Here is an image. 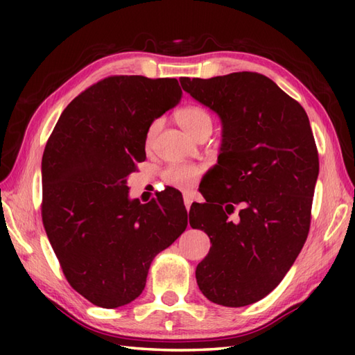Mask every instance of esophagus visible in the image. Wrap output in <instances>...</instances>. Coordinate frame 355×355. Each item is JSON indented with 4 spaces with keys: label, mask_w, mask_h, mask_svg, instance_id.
<instances>
[{
    "label": "esophagus",
    "mask_w": 355,
    "mask_h": 355,
    "mask_svg": "<svg viewBox=\"0 0 355 355\" xmlns=\"http://www.w3.org/2000/svg\"><path fill=\"white\" fill-rule=\"evenodd\" d=\"M183 198H184V206H186V210L187 212H189V209H191V205H192V201H193V197H192V193H184L183 195Z\"/></svg>",
    "instance_id": "esophagus-1"
}]
</instances>
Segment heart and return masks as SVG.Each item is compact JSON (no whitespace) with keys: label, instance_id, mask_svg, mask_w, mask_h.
Returning a JSON list of instances; mask_svg holds the SVG:
<instances>
[{"label":"heart","instance_id":"b5f03b06","mask_svg":"<svg viewBox=\"0 0 355 355\" xmlns=\"http://www.w3.org/2000/svg\"><path fill=\"white\" fill-rule=\"evenodd\" d=\"M175 119L178 125L182 126L187 134H191L192 137H198V135L202 132L212 131V125H214L212 116H210L205 108L198 107V105H186V107H182L175 112ZM158 130H160V122H158V120H154V122L149 125L145 134L146 148H150V145L154 143ZM200 175H201V169L198 166H193V164L169 166V168L163 172L164 182L178 187H191L192 184L197 183Z\"/></svg>","mask_w":355,"mask_h":355}]
</instances>
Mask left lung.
Listing matches in <instances>:
<instances>
[{
	"label": "left lung",
	"mask_w": 355,
	"mask_h": 355,
	"mask_svg": "<svg viewBox=\"0 0 355 355\" xmlns=\"http://www.w3.org/2000/svg\"><path fill=\"white\" fill-rule=\"evenodd\" d=\"M180 82L223 125L218 164L207 173L216 191H201L206 202L189 212L191 227L212 244L197 266V284L210 302L250 305L282 281L310 230L319 175L310 120L259 73Z\"/></svg>",
	"instance_id": "1"
}]
</instances>
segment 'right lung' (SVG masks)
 Returning <instances> with one entry per match:
<instances>
[{
	"instance_id": "obj_1",
	"label": "right lung",
	"mask_w": 355,
	"mask_h": 355,
	"mask_svg": "<svg viewBox=\"0 0 355 355\" xmlns=\"http://www.w3.org/2000/svg\"><path fill=\"white\" fill-rule=\"evenodd\" d=\"M182 94L177 79L105 78L67 105L45 145L44 229L67 281L97 306L137 299L150 262L187 227L178 191L140 205L126 186L149 125Z\"/></svg>"
}]
</instances>
